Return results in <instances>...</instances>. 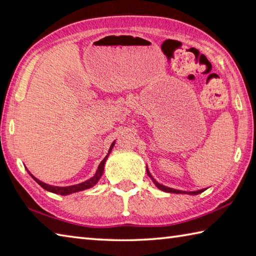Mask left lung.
I'll use <instances>...</instances> for the list:
<instances>
[{
    "label": "left lung",
    "mask_w": 256,
    "mask_h": 256,
    "mask_svg": "<svg viewBox=\"0 0 256 256\" xmlns=\"http://www.w3.org/2000/svg\"><path fill=\"white\" fill-rule=\"evenodd\" d=\"M148 172V171H147ZM148 174L150 176V174L148 172ZM154 184L157 186L160 190H162V191H166V192H170V194H184V191H180V190H176V189H172V188H168V186H162V184H158L157 181H154ZM204 191V189H202V190H199V191H194V192H189V194H201V192H203Z\"/></svg>",
    "instance_id": "left-lung-1"
}]
</instances>
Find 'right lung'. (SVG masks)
I'll return each instance as SVG.
<instances>
[{
    "label": "right lung",
    "mask_w": 256,
    "mask_h": 256,
    "mask_svg": "<svg viewBox=\"0 0 256 256\" xmlns=\"http://www.w3.org/2000/svg\"><path fill=\"white\" fill-rule=\"evenodd\" d=\"M112 146H114V144H112V147H110V150H109V152H110V151H112ZM107 157H108V156H107ZM107 157L102 161L100 164H99L98 170H97V172H96V174L94 176L92 179L87 180V181H85V182H82V184H76V186H65V188L53 186H48V184H44V182H42V181L38 180L36 178H34V176H33L32 174H30V176H33V179H34L36 182H38V184L42 188H43V189L48 190V191H50V192H53V194H60V196H66V194H74V192H78V191H82V190L90 189V188H92V186H95V184H97V182H98V180L100 179V176H102V174L104 166H105V161H106Z\"/></svg>",
    "instance_id": "right-lung-1"
}]
</instances>
